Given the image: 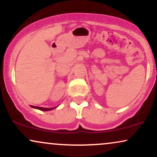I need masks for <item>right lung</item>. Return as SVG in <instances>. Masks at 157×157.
I'll return each mask as SVG.
<instances>
[{
    "label": "right lung",
    "instance_id": "add662e5",
    "mask_svg": "<svg viewBox=\"0 0 157 157\" xmlns=\"http://www.w3.org/2000/svg\"><path fill=\"white\" fill-rule=\"evenodd\" d=\"M32 108H34V109H39L40 110V111H51V110H53L56 109V107L55 108H50V109H46V108H42V107H38V106H33V105H31Z\"/></svg>",
    "mask_w": 157,
    "mask_h": 157
}]
</instances>
